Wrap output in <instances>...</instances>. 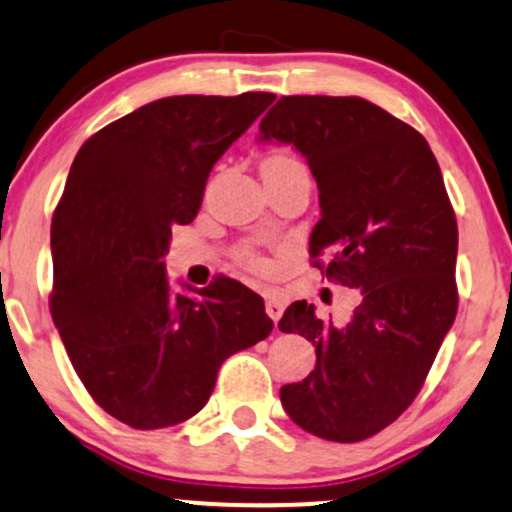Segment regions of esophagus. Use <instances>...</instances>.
<instances>
[{
	"instance_id": "obj_1",
	"label": "esophagus",
	"mask_w": 512,
	"mask_h": 512,
	"mask_svg": "<svg viewBox=\"0 0 512 512\" xmlns=\"http://www.w3.org/2000/svg\"><path fill=\"white\" fill-rule=\"evenodd\" d=\"M282 311H285V304H282L280 299L275 297V294H268V297H266V314L273 318V323L280 321Z\"/></svg>"
}]
</instances>
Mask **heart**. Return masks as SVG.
I'll use <instances>...</instances> for the list:
<instances>
[{"instance_id": "obj_1", "label": "heart", "mask_w": 512, "mask_h": 512, "mask_svg": "<svg viewBox=\"0 0 512 512\" xmlns=\"http://www.w3.org/2000/svg\"><path fill=\"white\" fill-rule=\"evenodd\" d=\"M268 160H280V162H292L294 158H290V155H270ZM242 261L249 266L251 270H256V273H268L270 270V263L268 258L263 254H258V251L254 249H244L242 251Z\"/></svg>"}]
</instances>
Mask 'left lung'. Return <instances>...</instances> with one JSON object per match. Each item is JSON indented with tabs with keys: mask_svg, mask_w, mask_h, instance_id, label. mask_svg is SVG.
<instances>
[{
	"mask_svg": "<svg viewBox=\"0 0 512 512\" xmlns=\"http://www.w3.org/2000/svg\"><path fill=\"white\" fill-rule=\"evenodd\" d=\"M261 141L292 143L309 162L321 201L309 254L359 290L345 326L287 306L278 328L314 342L316 369L280 388L282 407L318 438L364 441L412 405L458 314V222L441 167L417 129L362 98L285 95Z\"/></svg>",
	"mask_w": 512,
	"mask_h": 512,
	"instance_id": "1",
	"label": "left lung"
}]
</instances>
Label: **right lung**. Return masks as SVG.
Segmentation results:
<instances>
[{
    "instance_id": "1",
    "label": "right lung",
    "mask_w": 512,
    "mask_h": 512,
    "mask_svg": "<svg viewBox=\"0 0 512 512\" xmlns=\"http://www.w3.org/2000/svg\"><path fill=\"white\" fill-rule=\"evenodd\" d=\"M273 93L174 95L126 114L76 153L52 215V321L78 378L131 429H165L203 410L227 357L273 321L242 282L198 299L165 278L172 227L189 225L220 155Z\"/></svg>"
}]
</instances>
